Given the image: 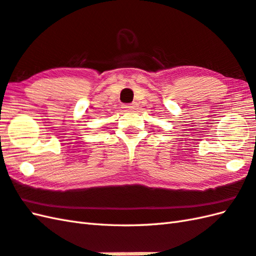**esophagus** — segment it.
<instances>
[{
	"instance_id": "34e87169",
	"label": "esophagus",
	"mask_w": 256,
	"mask_h": 256,
	"mask_svg": "<svg viewBox=\"0 0 256 256\" xmlns=\"http://www.w3.org/2000/svg\"><path fill=\"white\" fill-rule=\"evenodd\" d=\"M123 108H126V110H128V111H132V110H135V108H138V104H136V103H130V104H124Z\"/></svg>"
}]
</instances>
